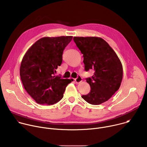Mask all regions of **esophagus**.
<instances>
[{"instance_id":"1","label":"esophagus","mask_w":147,"mask_h":147,"mask_svg":"<svg viewBox=\"0 0 147 147\" xmlns=\"http://www.w3.org/2000/svg\"><path fill=\"white\" fill-rule=\"evenodd\" d=\"M82 77H81V76H78L75 79V82H76V83H80V82H81L82 81Z\"/></svg>"}]
</instances>
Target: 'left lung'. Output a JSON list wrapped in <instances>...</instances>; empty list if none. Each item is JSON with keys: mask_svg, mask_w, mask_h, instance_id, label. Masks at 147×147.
Here are the masks:
<instances>
[{"mask_svg": "<svg viewBox=\"0 0 147 147\" xmlns=\"http://www.w3.org/2000/svg\"><path fill=\"white\" fill-rule=\"evenodd\" d=\"M74 42L83 54L85 70H94L86 79L91 91L81 97L91 105L109 99L119 89L123 78V66L117 55L107 42L96 36H74Z\"/></svg>", "mask_w": 147, "mask_h": 147, "instance_id": "8db88e82", "label": "left lung"}]
</instances>
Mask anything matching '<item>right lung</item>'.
<instances>
[{"mask_svg": "<svg viewBox=\"0 0 147 147\" xmlns=\"http://www.w3.org/2000/svg\"><path fill=\"white\" fill-rule=\"evenodd\" d=\"M72 39V36L42 38L24 55L20 77L25 90L36 103L50 105L58 102L73 81L55 75L61 64L63 52Z\"/></svg>", "mask_w": 147, "mask_h": 147, "instance_id": "add662e5", "label": "right lung"}]
</instances>
